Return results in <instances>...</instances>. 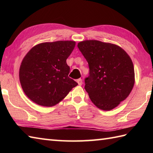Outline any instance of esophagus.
<instances>
[{
    "label": "esophagus",
    "instance_id": "esophagus-1",
    "mask_svg": "<svg viewBox=\"0 0 153 153\" xmlns=\"http://www.w3.org/2000/svg\"><path fill=\"white\" fill-rule=\"evenodd\" d=\"M77 83H78V85H82V83H83V82H82V79H77Z\"/></svg>",
    "mask_w": 153,
    "mask_h": 153
}]
</instances>
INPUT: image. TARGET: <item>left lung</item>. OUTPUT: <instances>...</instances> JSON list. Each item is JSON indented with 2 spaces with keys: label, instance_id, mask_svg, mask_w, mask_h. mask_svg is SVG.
I'll return each instance as SVG.
<instances>
[{
  "label": "left lung",
  "instance_id": "obj_1",
  "mask_svg": "<svg viewBox=\"0 0 153 153\" xmlns=\"http://www.w3.org/2000/svg\"><path fill=\"white\" fill-rule=\"evenodd\" d=\"M77 47L89 64L85 89L89 98L100 109L114 108L128 97L134 85L130 57L121 47L99 41H84Z\"/></svg>",
  "mask_w": 153,
  "mask_h": 153
}]
</instances>
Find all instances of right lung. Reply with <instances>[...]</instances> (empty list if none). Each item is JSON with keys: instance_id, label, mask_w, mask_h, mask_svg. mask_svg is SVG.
I'll return each mask as SVG.
<instances>
[{"instance_id": "1", "label": "right lung", "mask_w": 153, "mask_h": 153, "mask_svg": "<svg viewBox=\"0 0 153 153\" xmlns=\"http://www.w3.org/2000/svg\"><path fill=\"white\" fill-rule=\"evenodd\" d=\"M76 42L43 43L25 55L19 68V81L28 98L37 105L53 106L66 97L77 83L68 77L66 59Z\"/></svg>"}]
</instances>
